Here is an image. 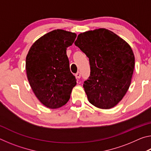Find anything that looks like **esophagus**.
<instances>
[{"instance_id":"esophagus-1","label":"esophagus","mask_w":151,"mask_h":151,"mask_svg":"<svg viewBox=\"0 0 151 151\" xmlns=\"http://www.w3.org/2000/svg\"><path fill=\"white\" fill-rule=\"evenodd\" d=\"M81 74L80 72H78L75 75V77H76V79H79V78H81Z\"/></svg>"}]
</instances>
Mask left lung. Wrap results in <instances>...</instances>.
I'll return each mask as SVG.
<instances>
[{
    "label": "left lung",
    "mask_w": 151,
    "mask_h": 151,
    "mask_svg": "<svg viewBox=\"0 0 151 151\" xmlns=\"http://www.w3.org/2000/svg\"><path fill=\"white\" fill-rule=\"evenodd\" d=\"M75 44L89 58L90 76L83 84L89 103L102 109L115 106L131 85L135 63L131 46L103 28L81 33Z\"/></svg>",
    "instance_id": "obj_1"
}]
</instances>
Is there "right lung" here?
<instances>
[{"label": "right lung", "instance_id": "add662e5", "mask_svg": "<svg viewBox=\"0 0 151 151\" xmlns=\"http://www.w3.org/2000/svg\"><path fill=\"white\" fill-rule=\"evenodd\" d=\"M76 37L75 32L52 30L36 40L27 55L26 71L30 86L47 108L65 105L76 85L66 55V48L73 44Z\"/></svg>", "mask_w": 151, "mask_h": 151}]
</instances>
